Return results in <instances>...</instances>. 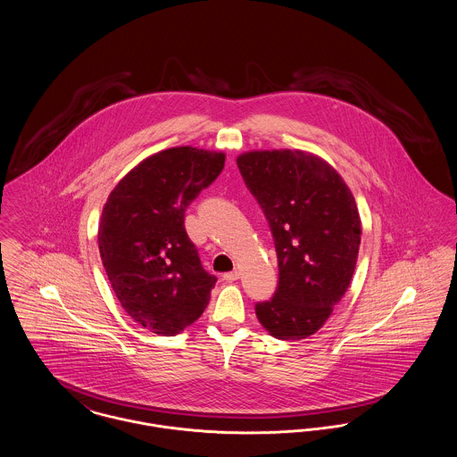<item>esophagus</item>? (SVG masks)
Segmentation results:
<instances>
[{
    "label": "esophagus",
    "mask_w": 457,
    "mask_h": 457,
    "mask_svg": "<svg viewBox=\"0 0 457 457\" xmlns=\"http://www.w3.org/2000/svg\"><path fill=\"white\" fill-rule=\"evenodd\" d=\"M239 270H233V272H226L224 276H222V279L224 281H228V283H233V281H237V279H239Z\"/></svg>",
    "instance_id": "1"
}]
</instances>
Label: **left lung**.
Segmentation results:
<instances>
[{"instance_id":"obj_1","label":"left lung","mask_w":457,"mask_h":457,"mask_svg":"<svg viewBox=\"0 0 457 457\" xmlns=\"http://www.w3.org/2000/svg\"><path fill=\"white\" fill-rule=\"evenodd\" d=\"M239 173L269 220L279 284L255 304L263 328L283 341L315 334L351 283L361 241L354 196L339 173L315 154L252 151Z\"/></svg>"}]
</instances>
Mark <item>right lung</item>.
Segmentation results:
<instances>
[{
    "instance_id": "right-lung-1",
    "label": "right lung",
    "mask_w": 457,
    "mask_h": 457,
    "mask_svg": "<svg viewBox=\"0 0 457 457\" xmlns=\"http://www.w3.org/2000/svg\"><path fill=\"white\" fill-rule=\"evenodd\" d=\"M224 159L190 145L161 151L121 178L104 204L97 243L109 283L131 319L157 336L192 326L218 281L187 235L185 211Z\"/></svg>"
}]
</instances>
